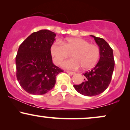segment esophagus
I'll use <instances>...</instances> for the list:
<instances>
[{"label":"esophagus","instance_id":"1","mask_svg":"<svg viewBox=\"0 0 130 130\" xmlns=\"http://www.w3.org/2000/svg\"><path fill=\"white\" fill-rule=\"evenodd\" d=\"M67 73L68 74H71V75H73V74H75V73L74 72H72V71H67Z\"/></svg>","mask_w":130,"mask_h":130}]
</instances>
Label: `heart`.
Here are the masks:
<instances>
[{
  "mask_svg": "<svg viewBox=\"0 0 130 130\" xmlns=\"http://www.w3.org/2000/svg\"><path fill=\"white\" fill-rule=\"evenodd\" d=\"M71 54L72 59L62 63L64 68L76 70L83 67L84 70L92 69L97 63L100 55V48L95 44L80 38H69L63 41H56L50 47V54L55 64L59 65Z\"/></svg>",
  "mask_w": 130,
  "mask_h": 130,
  "instance_id": "b5f03b06",
  "label": "heart"
}]
</instances>
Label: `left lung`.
I'll use <instances>...</instances> for the list:
<instances>
[{"label":"left lung","instance_id":"obj_1","mask_svg":"<svg viewBox=\"0 0 130 130\" xmlns=\"http://www.w3.org/2000/svg\"><path fill=\"white\" fill-rule=\"evenodd\" d=\"M93 37L99 46L100 57L96 66L90 71L84 73V81L80 84L74 85L77 92L85 96H92L99 95L108 87L114 68L113 51L103 38Z\"/></svg>","mask_w":130,"mask_h":130}]
</instances>
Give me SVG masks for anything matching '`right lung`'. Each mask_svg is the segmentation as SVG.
I'll return each mask as SVG.
<instances>
[{
    "label": "right lung",
    "instance_id": "1",
    "mask_svg": "<svg viewBox=\"0 0 130 130\" xmlns=\"http://www.w3.org/2000/svg\"><path fill=\"white\" fill-rule=\"evenodd\" d=\"M54 32L41 30L32 33L19 46L16 57V77L22 89L32 95H43L56 84L63 71L53 63L50 47Z\"/></svg>",
    "mask_w": 130,
    "mask_h": 130
}]
</instances>
